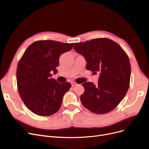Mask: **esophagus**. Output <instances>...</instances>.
I'll return each mask as SVG.
<instances>
[{"label": "esophagus", "instance_id": "obj_1", "mask_svg": "<svg viewBox=\"0 0 149 149\" xmlns=\"http://www.w3.org/2000/svg\"><path fill=\"white\" fill-rule=\"evenodd\" d=\"M77 84L76 83V82H72V87H74V86H77Z\"/></svg>", "mask_w": 149, "mask_h": 149}]
</instances>
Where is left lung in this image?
<instances>
[{
	"label": "left lung",
	"instance_id": "1",
	"mask_svg": "<svg viewBox=\"0 0 149 149\" xmlns=\"http://www.w3.org/2000/svg\"><path fill=\"white\" fill-rule=\"evenodd\" d=\"M74 49L86 58L87 70L100 72L97 84H82L85 88L81 96L84 107L97 114L115 109L129 88L131 67L128 56L118 44L107 38L76 43Z\"/></svg>",
	"mask_w": 149,
	"mask_h": 149
}]
</instances>
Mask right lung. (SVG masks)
Segmentation results:
<instances>
[{
    "mask_svg": "<svg viewBox=\"0 0 149 149\" xmlns=\"http://www.w3.org/2000/svg\"><path fill=\"white\" fill-rule=\"evenodd\" d=\"M73 44L38 40L27 48L20 59L16 72L18 92L34 114L51 116L60 109L63 96L72 85L51 78L52 73H57L60 56L71 50Z\"/></svg>",
    "mask_w": 149,
    "mask_h": 149,
    "instance_id": "right-lung-1",
    "label": "right lung"
}]
</instances>
